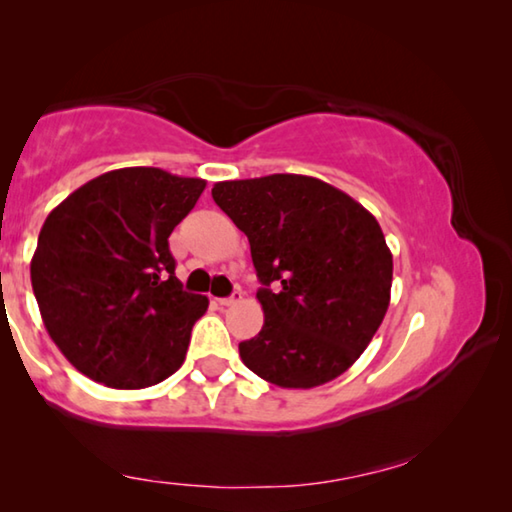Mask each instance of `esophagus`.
I'll use <instances>...</instances> for the list:
<instances>
[{"label": "esophagus", "mask_w": 512, "mask_h": 512, "mask_svg": "<svg viewBox=\"0 0 512 512\" xmlns=\"http://www.w3.org/2000/svg\"><path fill=\"white\" fill-rule=\"evenodd\" d=\"M239 300H241V291L237 289V291H232V296H228V298H219V305H223V307H232V305H237Z\"/></svg>", "instance_id": "34e87169"}]
</instances>
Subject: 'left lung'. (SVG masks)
<instances>
[{
  "mask_svg": "<svg viewBox=\"0 0 512 512\" xmlns=\"http://www.w3.org/2000/svg\"><path fill=\"white\" fill-rule=\"evenodd\" d=\"M212 198L250 241L264 327L241 361L282 388L343 375L386 316L393 255L366 207L311 176L225 180Z\"/></svg>",
  "mask_w": 512,
  "mask_h": 512,
  "instance_id": "8db88e82",
  "label": "left lung"
}]
</instances>
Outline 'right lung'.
Wrapping results in <instances>:
<instances>
[{
    "label": "right lung",
    "mask_w": 512,
    "mask_h": 512,
    "mask_svg": "<svg viewBox=\"0 0 512 512\" xmlns=\"http://www.w3.org/2000/svg\"><path fill=\"white\" fill-rule=\"evenodd\" d=\"M205 180L155 167L103 173L42 225L31 284L51 339L72 366L121 391L183 366L205 296L183 291L169 250Z\"/></svg>",
    "instance_id": "1"
}]
</instances>
